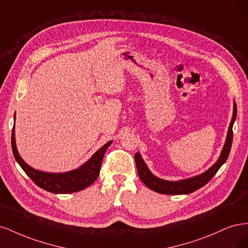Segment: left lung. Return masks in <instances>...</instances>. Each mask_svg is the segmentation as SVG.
<instances>
[{"mask_svg": "<svg viewBox=\"0 0 248 248\" xmlns=\"http://www.w3.org/2000/svg\"><path fill=\"white\" fill-rule=\"evenodd\" d=\"M236 117L237 106L236 102L234 101V112H232V118L229 126L227 140L221 150L219 158L211 168L201 175L191 177L189 179L180 180V181H167V180H162L154 176L152 172L149 170L147 164L142 160L140 154L139 152L136 153V155H134V159H136L139 177L142 181V183H144L148 188L162 194H188L206 185L228 159L232 142V125H234Z\"/></svg>", "mask_w": 248, "mask_h": 248, "instance_id": "obj_1", "label": "left lung"}]
</instances>
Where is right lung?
<instances>
[{
	"instance_id": "1",
	"label": "right lung",
	"mask_w": 248,
	"mask_h": 248,
	"mask_svg": "<svg viewBox=\"0 0 248 248\" xmlns=\"http://www.w3.org/2000/svg\"><path fill=\"white\" fill-rule=\"evenodd\" d=\"M16 120V116H14ZM111 140L107 142L101 147L98 151H96L94 155L87 162H85L78 169L66 172H46L37 170L27 164L20 155L18 154L16 144V130L14 126L11 136V146L14 158L18 162L20 168L25 170L26 174L31 178L32 181L39 186L40 188L52 192V193H72L80 191L87 188L98 178L103 155L107 149L110 146Z\"/></svg>"
}]
</instances>
